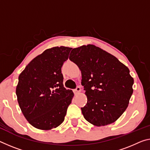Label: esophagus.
Instances as JSON below:
<instances>
[{"instance_id": "esophagus-1", "label": "esophagus", "mask_w": 150, "mask_h": 150, "mask_svg": "<svg viewBox=\"0 0 150 150\" xmlns=\"http://www.w3.org/2000/svg\"><path fill=\"white\" fill-rule=\"evenodd\" d=\"M81 92V88L79 87H77L76 89H74V93L75 95H77L78 93H79Z\"/></svg>"}]
</instances>
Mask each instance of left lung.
Wrapping results in <instances>:
<instances>
[{
	"instance_id": "1",
	"label": "left lung",
	"mask_w": 150,
	"mask_h": 150,
	"mask_svg": "<svg viewBox=\"0 0 150 150\" xmlns=\"http://www.w3.org/2000/svg\"><path fill=\"white\" fill-rule=\"evenodd\" d=\"M69 59L81 72L87 98L81 108L84 118L97 127L115 122L127 109L134 91V78L127 67L93 45L73 49Z\"/></svg>"
}]
</instances>
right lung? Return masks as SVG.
Returning <instances> with one entry per match:
<instances>
[{"label": "right lung", "mask_w": 150, "mask_h": 150, "mask_svg": "<svg viewBox=\"0 0 150 150\" xmlns=\"http://www.w3.org/2000/svg\"><path fill=\"white\" fill-rule=\"evenodd\" d=\"M72 48L46 49L26 66L16 88L21 111L35 128L50 130L60 125L74 96L63 86L61 67Z\"/></svg>", "instance_id": "1"}]
</instances>
